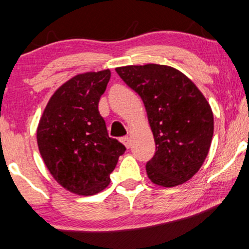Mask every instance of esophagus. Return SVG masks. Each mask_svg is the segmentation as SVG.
<instances>
[{
  "label": "esophagus",
  "mask_w": 249,
  "mask_h": 249,
  "mask_svg": "<svg viewBox=\"0 0 249 249\" xmlns=\"http://www.w3.org/2000/svg\"><path fill=\"white\" fill-rule=\"evenodd\" d=\"M122 142L124 143V146L126 148H130L131 147V138L130 137H124L122 138Z\"/></svg>",
  "instance_id": "1"
}]
</instances>
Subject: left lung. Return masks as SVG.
Returning <instances> with one entry per match:
<instances>
[{
    "instance_id": "1",
    "label": "left lung",
    "mask_w": 249,
    "mask_h": 249,
    "mask_svg": "<svg viewBox=\"0 0 249 249\" xmlns=\"http://www.w3.org/2000/svg\"><path fill=\"white\" fill-rule=\"evenodd\" d=\"M142 97L157 152L146 164L154 184L173 188L189 181L204 163L213 136V113L202 91L182 71L166 65L117 67Z\"/></svg>"
}]
</instances>
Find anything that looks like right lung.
I'll return each mask as SVG.
<instances>
[{
    "label": "right lung",
    "mask_w": 249,
    "mask_h": 249,
    "mask_svg": "<svg viewBox=\"0 0 249 249\" xmlns=\"http://www.w3.org/2000/svg\"><path fill=\"white\" fill-rule=\"evenodd\" d=\"M111 71H87L66 81L51 96L37 127L45 166L71 193L91 196L110 184L125 146L109 137L98 102Z\"/></svg>",
    "instance_id": "add662e5"
}]
</instances>
